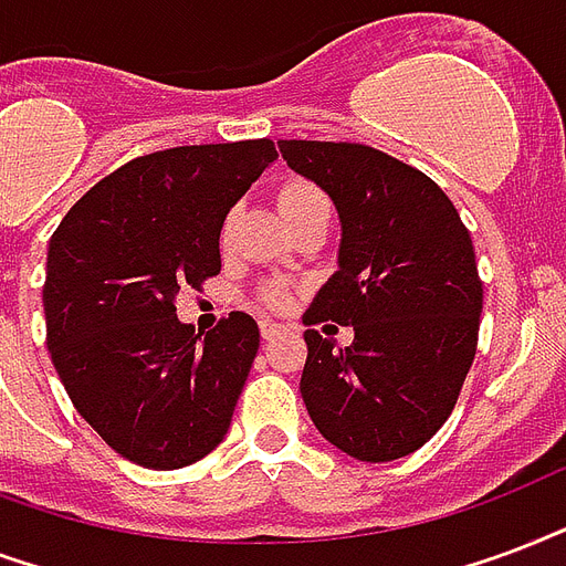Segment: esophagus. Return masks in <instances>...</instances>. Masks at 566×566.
Segmentation results:
<instances>
[{
    "label": "esophagus",
    "mask_w": 566,
    "mask_h": 566,
    "mask_svg": "<svg viewBox=\"0 0 566 566\" xmlns=\"http://www.w3.org/2000/svg\"><path fill=\"white\" fill-rule=\"evenodd\" d=\"M260 331H262V339H274V336H280V333H283V327L265 318V322H260Z\"/></svg>",
    "instance_id": "esophagus-1"
}]
</instances>
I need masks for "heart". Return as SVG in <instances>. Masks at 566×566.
Segmentation results:
<instances>
[{
  "label": "heart",
  "instance_id": "1",
  "mask_svg": "<svg viewBox=\"0 0 566 566\" xmlns=\"http://www.w3.org/2000/svg\"><path fill=\"white\" fill-rule=\"evenodd\" d=\"M280 203V214H283V221H292V218H304V214L313 212H331V206H327V197L318 191L310 182H289L283 186L277 197ZM233 214H227V221H223V242H230V233H233ZM262 301L271 306H280L286 301V292L280 286H269L262 292Z\"/></svg>",
  "mask_w": 566,
  "mask_h": 566
}]
</instances>
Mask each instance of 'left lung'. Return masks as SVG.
<instances>
[{
  "label": "left lung",
  "instance_id": "1",
  "mask_svg": "<svg viewBox=\"0 0 566 566\" xmlns=\"http://www.w3.org/2000/svg\"><path fill=\"white\" fill-rule=\"evenodd\" d=\"M277 147L331 197L343 227L339 269L304 322L348 324L354 343L304 333L306 413L357 461L405 458L440 431L475 360L484 292L470 233L431 177L375 147Z\"/></svg>",
  "mask_w": 566,
  "mask_h": 566
}]
</instances>
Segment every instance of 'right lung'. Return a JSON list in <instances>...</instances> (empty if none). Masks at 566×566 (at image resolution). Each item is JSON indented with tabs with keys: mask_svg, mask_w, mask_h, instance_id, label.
I'll use <instances>...</instances> for the list:
<instances>
[{
	"mask_svg": "<svg viewBox=\"0 0 566 566\" xmlns=\"http://www.w3.org/2000/svg\"><path fill=\"white\" fill-rule=\"evenodd\" d=\"M274 159L269 138L150 153L96 182L52 233V366L78 416L126 461L179 470L230 431L260 327L230 313L200 336L174 301L221 271L223 218Z\"/></svg>",
	"mask_w": 566,
	"mask_h": 566,
	"instance_id": "obj_1",
	"label": "right lung"
}]
</instances>
